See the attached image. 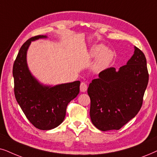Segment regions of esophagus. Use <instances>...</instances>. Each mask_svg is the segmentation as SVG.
<instances>
[{
    "label": "esophagus",
    "instance_id": "esophagus-1",
    "mask_svg": "<svg viewBox=\"0 0 157 157\" xmlns=\"http://www.w3.org/2000/svg\"><path fill=\"white\" fill-rule=\"evenodd\" d=\"M87 86L86 85V83L85 82H81L80 84V91L82 92V93H85V91L87 90Z\"/></svg>",
    "mask_w": 157,
    "mask_h": 157
}]
</instances>
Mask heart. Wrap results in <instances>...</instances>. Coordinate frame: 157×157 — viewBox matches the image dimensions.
Returning a JSON list of instances; mask_svg holds the SVG:
<instances>
[{
  "instance_id": "heart-1",
  "label": "heart",
  "mask_w": 157,
  "mask_h": 157,
  "mask_svg": "<svg viewBox=\"0 0 157 157\" xmlns=\"http://www.w3.org/2000/svg\"><path fill=\"white\" fill-rule=\"evenodd\" d=\"M92 57H98L95 64V69L98 71L103 70L110 64L113 59V52L111 50L106 49L103 45H96L90 52Z\"/></svg>"
}]
</instances>
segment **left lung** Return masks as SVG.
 <instances>
[{
  "label": "left lung",
  "mask_w": 157,
  "mask_h": 157,
  "mask_svg": "<svg viewBox=\"0 0 157 157\" xmlns=\"http://www.w3.org/2000/svg\"><path fill=\"white\" fill-rule=\"evenodd\" d=\"M118 71H102L90 83L91 121L100 131L119 130L136 116L143 103L148 82L147 59L139 48Z\"/></svg>",
  "instance_id": "8db88e82"
}]
</instances>
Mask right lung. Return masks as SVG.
Instances as JSON below:
<instances>
[{"mask_svg": "<svg viewBox=\"0 0 157 157\" xmlns=\"http://www.w3.org/2000/svg\"><path fill=\"white\" fill-rule=\"evenodd\" d=\"M31 37L21 46L13 67L14 94L25 116L36 128L50 130L63 122L68 103L80 93V81L55 86L40 84L31 74L26 53L32 41L47 38Z\"/></svg>", "mask_w": 157, "mask_h": 157, "instance_id": "right-lung-1", "label": "right lung"}]
</instances>
